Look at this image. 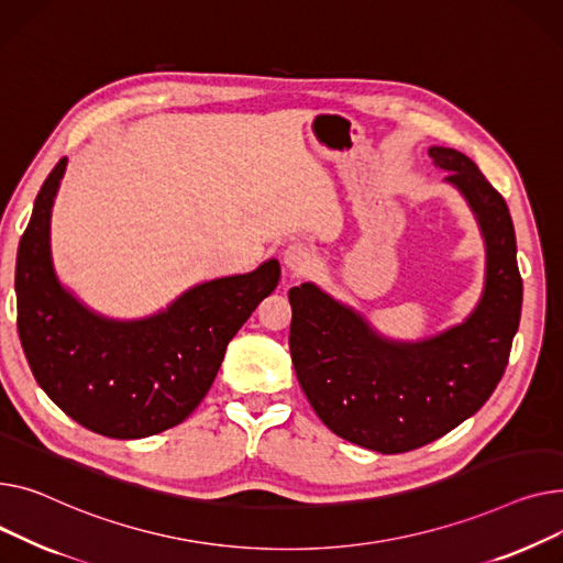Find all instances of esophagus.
I'll return each instance as SVG.
<instances>
[{"instance_id":"obj_1","label":"esophagus","mask_w":563,"mask_h":563,"mask_svg":"<svg viewBox=\"0 0 563 563\" xmlns=\"http://www.w3.org/2000/svg\"><path fill=\"white\" fill-rule=\"evenodd\" d=\"M313 263V252L309 245L305 243H290L286 250H284V266L288 273L297 275V273H305L311 268Z\"/></svg>"}]
</instances>
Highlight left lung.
<instances>
[{
    "mask_svg": "<svg viewBox=\"0 0 563 563\" xmlns=\"http://www.w3.org/2000/svg\"><path fill=\"white\" fill-rule=\"evenodd\" d=\"M429 156L484 239V288L464 320L398 341L313 282L288 290L290 356L307 400L336 437L382 454L422 448L477 413L503 379L520 322L522 279L507 202L466 154L434 145Z\"/></svg>",
    "mask_w": 563,
    "mask_h": 563,
    "instance_id": "1",
    "label": "left lung"
}]
</instances>
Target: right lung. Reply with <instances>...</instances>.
<instances>
[{
    "label": "right lung",
    "instance_id": "add662e5",
    "mask_svg": "<svg viewBox=\"0 0 563 563\" xmlns=\"http://www.w3.org/2000/svg\"><path fill=\"white\" fill-rule=\"evenodd\" d=\"M68 168L45 179L18 247V332L49 400L95 434L145 439L186 420L209 393L224 350L282 277L277 258L209 279L136 320L92 311L52 258V209Z\"/></svg>",
    "mask_w": 563,
    "mask_h": 563
}]
</instances>
